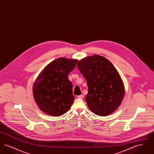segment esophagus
<instances>
[{"label":"esophagus","mask_w":154,"mask_h":154,"mask_svg":"<svg viewBox=\"0 0 154 154\" xmlns=\"http://www.w3.org/2000/svg\"><path fill=\"white\" fill-rule=\"evenodd\" d=\"M78 98H80V99H82L84 97V95H80L77 96Z\"/></svg>","instance_id":"1"}]
</instances>
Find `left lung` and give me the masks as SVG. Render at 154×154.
Instances as JSON below:
<instances>
[{"label":"left lung","mask_w":154,"mask_h":154,"mask_svg":"<svg viewBox=\"0 0 154 154\" xmlns=\"http://www.w3.org/2000/svg\"><path fill=\"white\" fill-rule=\"evenodd\" d=\"M77 67L87 82L89 109L102 117L116 111L124 99L125 87L114 65L104 57L94 55L81 59Z\"/></svg>","instance_id":"1"}]
</instances>
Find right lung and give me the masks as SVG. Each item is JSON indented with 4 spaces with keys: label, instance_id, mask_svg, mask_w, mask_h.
<instances>
[{
    "label": "right lung",
    "instance_id": "obj_1",
    "mask_svg": "<svg viewBox=\"0 0 154 154\" xmlns=\"http://www.w3.org/2000/svg\"><path fill=\"white\" fill-rule=\"evenodd\" d=\"M78 60L59 58L50 63L38 75L33 84V94L38 108L44 113L60 116L73 103L72 83L68 74Z\"/></svg>",
    "mask_w": 154,
    "mask_h": 154
}]
</instances>
